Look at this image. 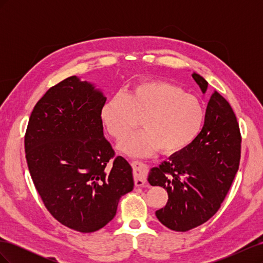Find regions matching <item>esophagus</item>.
I'll return each mask as SVG.
<instances>
[{
  "label": "esophagus",
  "instance_id": "esophagus-1",
  "mask_svg": "<svg viewBox=\"0 0 263 263\" xmlns=\"http://www.w3.org/2000/svg\"><path fill=\"white\" fill-rule=\"evenodd\" d=\"M134 178L136 186H144L146 184V173L147 165L140 161H134Z\"/></svg>",
  "mask_w": 263,
  "mask_h": 263
}]
</instances>
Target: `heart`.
I'll return each mask as SVG.
<instances>
[{
	"label": "heart",
	"instance_id": "obj_1",
	"mask_svg": "<svg viewBox=\"0 0 263 263\" xmlns=\"http://www.w3.org/2000/svg\"><path fill=\"white\" fill-rule=\"evenodd\" d=\"M118 149L132 157H144L160 149L166 156L187 148L200 135L205 108L195 95L162 81H144L124 94L108 99L101 108V121L110 136L121 139Z\"/></svg>",
	"mask_w": 263,
	"mask_h": 263
}]
</instances>
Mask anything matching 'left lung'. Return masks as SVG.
<instances>
[{
	"instance_id": "obj_1",
	"label": "left lung",
	"mask_w": 263,
	"mask_h": 263,
	"mask_svg": "<svg viewBox=\"0 0 263 263\" xmlns=\"http://www.w3.org/2000/svg\"><path fill=\"white\" fill-rule=\"evenodd\" d=\"M192 78L205 94L209 82L196 72ZM240 144L234 110L215 91L196 139L148 173L150 184L162 186L169 196L164 208L156 212L159 221L176 232H186L214 216L239 168Z\"/></svg>"
}]
</instances>
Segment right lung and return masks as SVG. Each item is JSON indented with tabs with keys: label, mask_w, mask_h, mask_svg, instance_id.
Instances as JSON below:
<instances>
[{
	"label": "right lung",
	"mask_w": 263,
	"mask_h": 263,
	"mask_svg": "<svg viewBox=\"0 0 263 263\" xmlns=\"http://www.w3.org/2000/svg\"><path fill=\"white\" fill-rule=\"evenodd\" d=\"M105 102L94 83L69 77L37 102L25 135L28 170L45 206L80 233L108 224L119 198L134 189L132 165L114 159L103 133Z\"/></svg>",
	"instance_id": "right-lung-1"
}]
</instances>
